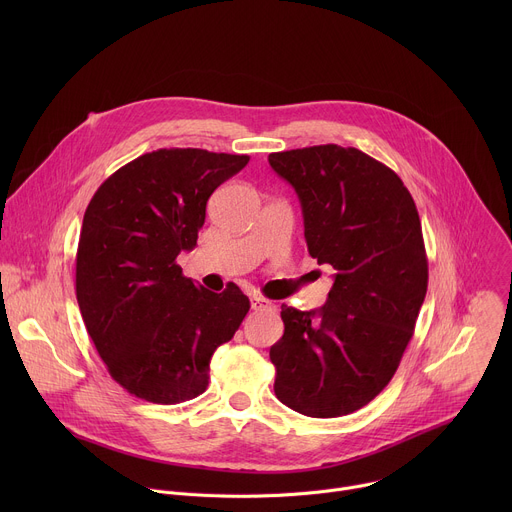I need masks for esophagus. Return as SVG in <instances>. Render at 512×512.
Returning a JSON list of instances; mask_svg holds the SVG:
<instances>
[{
    "label": "esophagus",
    "instance_id": "1",
    "mask_svg": "<svg viewBox=\"0 0 512 512\" xmlns=\"http://www.w3.org/2000/svg\"><path fill=\"white\" fill-rule=\"evenodd\" d=\"M251 308L253 310H275V306L269 300L261 298V296H253L251 298Z\"/></svg>",
    "mask_w": 512,
    "mask_h": 512
}]
</instances>
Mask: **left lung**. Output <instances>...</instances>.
Here are the masks:
<instances>
[{"instance_id": "obj_1", "label": "left lung", "mask_w": 512, "mask_h": 512, "mask_svg": "<svg viewBox=\"0 0 512 512\" xmlns=\"http://www.w3.org/2000/svg\"><path fill=\"white\" fill-rule=\"evenodd\" d=\"M269 164L300 198L308 253L336 269L320 310L281 306L273 389L302 415H348L389 385L413 336L427 291L419 214L401 178L356 148L312 145Z\"/></svg>"}]
</instances>
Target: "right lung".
<instances>
[{
  "label": "right lung",
  "mask_w": 512,
  "mask_h": 512,
  "mask_svg": "<svg viewBox=\"0 0 512 512\" xmlns=\"http://www.w3.org/2000/svg\"><path fill=\"white\" fill-rule=\"evenodd\" d=\"M249 156L172 148L143 154L91 198L77 251V300L107 371L127 393L162 405L198 397L210 358L251 304L231 283L214 294L182 275L210 194Z\"/></svg>",
  "instance_id": "1"
}]
</instances>
